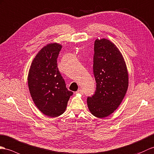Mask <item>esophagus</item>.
I'll return each instance as SVG.
<instances>
[{"label": "esophagus", "mask_w": 154, "mask_h": 154, "mask_svg": "<svg viewBox=\"0 0 154 154\" xmlns=\"http://www.w3.org/2000/svg\"><path fill=\"white\" fill-rule=\"evenodd\" d=\"M76 93H79V94L83 95L84 94V91H83V90H82V89H79V90H78V91L76 92Z\"/></svg>", "instance_id": "esophagus-1"}]
</instances>
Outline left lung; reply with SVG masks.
<instances>
[{
  "label": "left lung",
  "mask_w": 154,
  "mask_h": 154,
  "mask_svg": "<svg viewBox=\"0 0 154 154\" xmlns=\"http://www.w3.org/2000/svg\"><path fill=\"white\" fill-rule=\"evenodd\" d=\"M94 51L93 73L97 88L87 103L91 114L103 118L120 105L128 88L129 74L122 53L110 40L97 38Z\"/></svg>",
  "instance_id": "8db88e82"
}]
</instances>
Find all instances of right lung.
Segmentation results:
<instances>
[{"instance_id": "1", "label": "right lung", "mask_w": 154, "mask_h": 154, "mask_svg": "<svg viewBox=\"0 0 154 154\" xmlns=\"http://www.w3.org/2000/svg\"><path fill=\"white\" fill-rule=\"evenodd\" d=\"M62 45L44 46L32 60L28 74V86L34 103L44 115L56 118L64 113L73 93L66 87L57 68V59Z\"/></svg>"}]
</instances>
